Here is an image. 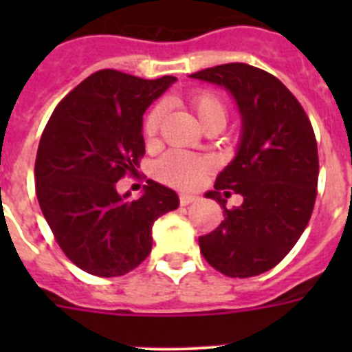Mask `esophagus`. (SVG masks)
<instances>
[{
	"label": "esophagus",
	"instance_id": "esophagus-1",
	"mask_svg": "<svg viewBox=\"0 0 352 352\" xmlns=\"http://www.w3.org/2000/svg\"><path fill=\"white\" fill-rule=\"evenodd\" d=\"M197 199L199 197L195 194H179V204H182V206H188V204L195 203Z\"/></svg>",
	"mask_w": 352,
	"mask_h": 352
}]
</instances>
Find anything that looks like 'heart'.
<instances>
[{"label":"heart","instance_id":"obj_1","mask_svg":"<svg viewBox=\"0 0 352 352\" xmlns=\"http://www.w3.org/2000/svg\"><path fill=\"white\" fill-rule=\"evenodd\" d=\"M190 105L194 107L195 114L199 116L201 123L204 126H222L226 125L227 120V109L223 100L217 93L213 91H195L190 95ZM166 114V105L157 104L151 107L144 118L142 130L148 139L157 138L158 130H160L162 120ZM213 167L210 158L201 157V155L186 153V151H169L167 155L158 160L157 174L162 182L169 183L178 188H194L199 183L203 182L208 170Z\"/></svg>","mask_w":352,"mask_h":352}]
</instances>
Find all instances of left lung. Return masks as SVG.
Segmentation results:
<instances>
[{"label":"left lung","instance_id":"obj_1","mask_svg":"<svg viewBox=\"0 0 352 352\" xmlns=\"http://www.w3.org/2000/svg\"><path fill=\"white\" fill-rule=\"evenodd\" d=\"M190 77L229 89L241 114L238 153L206 194L226 219L199 238L201 254L232 278L261 275L287 256L312 214L319 178L312 123L280 80L252 65H219ZM222 190L241 195L242 206L227 210Z\"/></svg>","mask_w":352,"mask_h":352}]
</instances>
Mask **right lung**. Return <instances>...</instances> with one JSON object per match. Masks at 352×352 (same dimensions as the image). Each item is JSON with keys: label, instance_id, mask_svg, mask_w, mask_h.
Returning <instances> with one entry per match:
<instances>
[{"label": "right lung", "instance_id": "add662e5", "mask_svg": "<svg viewBox=\"0 0 352 352\" xmlns=\"http://www.w3.org/2000/svg\"><path fill=\"white\" fill-rule=\"evenodd\" d=\"M176 80L98 70L72 89L49 118L35 162L40 210L65 256L82 272L121 276L151 252V227L178 208L176 192L148 179L129 201L116 183L144 157L142 114Z\"/></svg>", "mask_w": 352, "mask_h": 352}]
</instances>
